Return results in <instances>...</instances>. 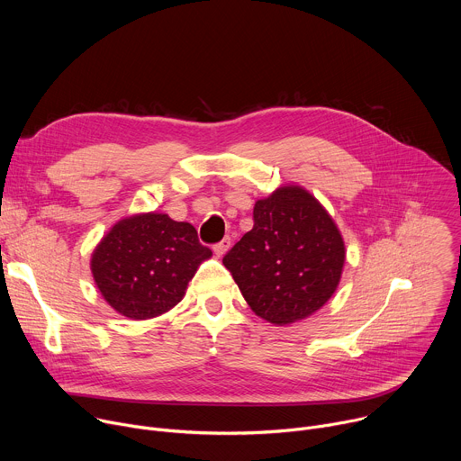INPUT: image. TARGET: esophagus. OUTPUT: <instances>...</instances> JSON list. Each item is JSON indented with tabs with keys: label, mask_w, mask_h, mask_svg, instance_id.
Returning a JSON list of instances; mask_svg holds the SVG:
<instances>
[{
	"label": "esophagus",
	"mask_w": 461,
	"mask_h": 461,
	"mask_svg": "<svg viewBox=\"0 0 461 461\" xmlns=\"http://www.w3.org/2000/svg\"><path fill=\"white\" fill-rule=\"evenodd\" d=\"M231 248V239L230 237H224L219 244H215L213 246V251H215V255L217 257H224L226 255V251Z\"/></svg>",
	"instance_id": "34e87169"
}]
</instances>
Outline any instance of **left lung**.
<instances>
[{
  "label": "left lung",
  "instance_id": "obj_1",
  "mask_svg": "<svg viewBox=\"0 0 461 461\" xmlns=\"http://www.w3.org/2000/svg\"><path fill=\"white\" fill-rule=\"evenodd\" d=\"M339 228L301 185H281L255 203L253 228L224 255L249 308L285 326L322 308L345 267Z\"/></svg>",
  "mask_w": 461,
  "mask_h": 461
}]
</instances>
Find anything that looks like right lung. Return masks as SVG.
Segmentation results:
<instances>
[{"instance_id": "add662e5", "label": "right lung", "mask_w": 461, "mask_h": 461, "mask_svg": "<svg viewBox=\"0 0 461 461\" xmlns=\"http://www.w3.org/2000/svg\"><path fill=\"white\" fill-rule=\"evenodd\" d=\"M210 257L189 222L149 212L118 221L104 235L91 255V272L113 310L142 321L178 304Z\"/></svg>"}]
</instances>
